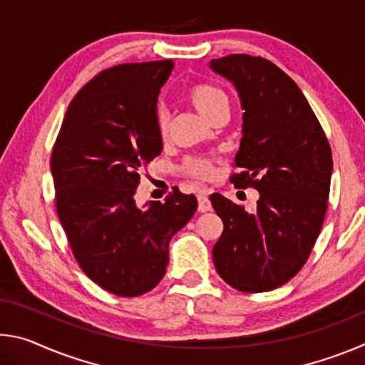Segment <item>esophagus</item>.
Returning <instances> with one entry per match:
<instances>
[{
	"label": "esophagus",
	"instance_id": "esophagus-1",
	"mask_svg": "<svg viewBox=\"0 0 365 365\" xmlns=\"http://www.w3.org/2000/svg\"><path fill=\"white\" fill-rule=\"evenodd\" d=\"M211 201H209L207 197V190H201L200 193H197V211L200 212H207L211 211Z\"/></svg>",
	"mask_w": 365,
	"mask_h": 365
}]
</instances>
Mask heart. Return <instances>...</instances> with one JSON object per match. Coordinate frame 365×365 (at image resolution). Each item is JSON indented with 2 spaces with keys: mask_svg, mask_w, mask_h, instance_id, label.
<instances>
[{
  "mask_svg": "<svg viewBox=\"0 0 365 365\" xmlns=\"http://www.w3.org/2000/svg\"><path fill=\"white\" fill-rule=\"evenodd\" d=\"M185 98L205 119L212 120L219 110L228 108V98L219 86L211 83H195L185 91ZM158 132L160 138H168L169 117L164 110L158 113ZM182 169L185 174L195 178H209L212 175V160L206 158H187L183 160Z\"/></svg>",
  "mask_w": 365,
  "mask_h": 365,
  "instance_id": "heart-1",
  "label": "heart"
}]
</instances>
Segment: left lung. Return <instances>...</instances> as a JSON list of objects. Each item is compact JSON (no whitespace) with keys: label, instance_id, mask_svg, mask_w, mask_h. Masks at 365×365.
I'll return each mask as SVG.
<instances>
[{"label":"left lung","instance_id":"1","mask_svg":"<svg viewBox=\"0 0 365 365\" xmlns=\"http://www.w3.org/2000/svg\"><path fill=\"white\" fill-rule=\"evenodd\" d=\"M209 67L235 85L242 101L243 137L233 174L237 188L259 191L256 211L219 193L214 211L224 222L212 259L238 292L282 287L306 264L329 207L331 150L299 86L261 56L230 54Z\"/></svg>","mask_w":365,"mask_h":365}]
</instances>
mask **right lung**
Instances as JSON below:
<instances>
[{
  "instance_id": "obj_1",
  "label": "right lung",
  "mask_w": 365,
  "mask_h": 365,
  "mask_svg": "<svg viewBox=\"0 0 365 365\" xmlns=\"http://www.w3.org/2000/svg\"><path fill=\"white\" fill-rule=\"evenodd\" d=\"M174 63L119 64L73 96L51 154L56 211L80 267L106 292L133 298L163 280L169 242L197 207L180 190L140 209V169L163 151L158 95Z\"/></svg>"
}]
</instances>
